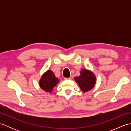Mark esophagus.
Masks as SVG:
<instances>
[{
    "mask_svg": "<svg viewBox=\"0 0 131 131\" xmlns=\"http://www.w3.org/2000/svg\"><path fill=\"white\" fill-rule=\"evenodd\" d=\"M65 80H71V78H65Z\"/></svg>",
    "mask_w": 131,
    "mask_h": 131,
    "instance_id": "34e87169",
    "label": "esophagus"
}]
</instances>
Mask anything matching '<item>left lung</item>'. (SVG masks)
I'll return each instance as SVG.
<instances>
[{
  "instance_id": "obj_1",
  "label": "left lung",
  "mask_w": 131,
  "mask_h": 131,
  "mask_svg": "<svg viewBox=\"0 0 131 131\" xmlns=\"http://www.w3.org/2000/svg\"><path fill=\"white\" fill-rule=\"evenodd\" d=\"M74 79L84 92L92 90L95 85L96 82L94 74L91 71L86 69H82L80 71V75Z\"/></svg>"
}]
</instances>
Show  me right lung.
<instances>
[{
  "label": "right lung",
  "instance_id": "right-lung-1",
  "mask_svg": "<svg viewBox=\"0 0 131 131\" xmlns=\"http://www.w3.org/2000/svg\"><path fill=\"white\" fill-rule=\"evenodd\" d=\"M59 82V80L55 77L51 70L44 73L39 80V85L43 90L47 92L52 93L53 89Z\"/></svg>",
  "mask_w": 131,
  "mask_h": 131
}]
</instances>
